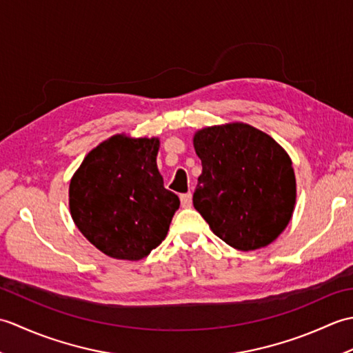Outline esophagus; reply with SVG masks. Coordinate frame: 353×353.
Returning a JSON list of instances; mask_svg holds the SVG:
<instances>
[{"instance_id":"34e87169","label":"esophagus","mask_w":353,"mask_h":353,"mask_svg":"<svg viewBox=\"0 0 353 353\" xmlns=\"http://www.w3.org/2000/svg\"><path fill=\"white\" fill-rule=\"evenodd\" d=\"M181 203H182V208H191V205H192V194L191 192L182 194V196H181Z\"/></svg>"}]
</instances>
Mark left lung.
Here are the masks:
<instances>
[{
  "label": "left lung",
  "instance_id": "8db88e82",
  "mask_svg": "<svg viewBox=\"0 0 353 353\" xmlns=\"http://www.w3.org/2000/svg\"><path fill=\"white\" fill-rule=\"evenodd\" d=\"M203 171L194 208L234 249L265 247L288 226L296 177L287 152L249 124L206 127L194 137Z\"/></svg>",
  "mask_w": 353,
  "mask_h": 353
}]
</instances>
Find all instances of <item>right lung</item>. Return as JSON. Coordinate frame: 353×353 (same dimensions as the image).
<instances>
[{
  "label": "right lung",
  "mask_w": 353,
  "mask_h": 353,
  "mask_svg": "<svg viewBox=\"0 0 353 353\" xmlns=\"http://www.w3.org/2000/svg\"><path fill=\"white\" fill-rule=\"evenodd\" d=\"M157 150V138L115 134L89 152L71 179L72 220L110 258H145L167 236L181 205L163 186Z\"/></svg>",
  "instance_id": "obj_1"
}]
</instances>
